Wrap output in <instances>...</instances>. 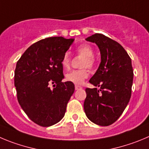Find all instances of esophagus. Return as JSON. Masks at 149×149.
Segmentation results:
<instances>
[{
    "mask_svg": "<svg viewBox=\"0 0 149 149\" xmlns=\"http://www.w3.org/2000/svg\"><path fill=\"white\" fill-rule=\"evenodd\" d=\"M82 86L79 85H75V90H79V89H81Z\"/></svg>",
    "mask_w": 149,
    "mask_h": 149,
    "instance_id": "obj_1",
    "label": "esophagus"
}]
</instances>
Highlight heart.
Segmentation results:
<instances>
[{
  "label": "heart",
  "instance_id": "obj_1",
  "mask_svg": "<svg viewBox=\"0 0 149 149\" xmlns=\"http://www.w3.org/2000/svg\"><path fill=\"white\" fill-rule=\"evenodd\" d=\"M77 52L80 55L84 57L81 63V67L84 69L74 70L69 72L65 76L68 81L72 82L75 84H81L88 77V71L86 68L92 69L95 65V58H94V51L91 46L88 44H84L79 46L77 49ZM61 65L64 69H69L71 65V58L68 52H65L61 60Z\"/></svg>",
  "mask_w": 149,
  "mask_h": 149
}]
</instances>
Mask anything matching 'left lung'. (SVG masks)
<instances>
[{
    "label": "left lung",
    "instance_id": "1",
    "mask_svg": "<svg viewBox=\"0 0 149 149\" xmlns=\"http://www.w3.org/2000/svg\"><path fill=\"white\" fill-rule=\"evenodd\" d=\"M86 40L98 46L101 62L89 80L100 89L86 88L84 111L91 122L107 126L120 117L131 98L132 60L120 43L102 34H95Z\"/></svg>",
    "mask_w": 149,
    "mask_h": 149
}]
</instances>
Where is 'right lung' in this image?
Wrapping results in <instances>:
<instances>
[{
    "mask_svg": "<svg viewBox=\"0 0 149 149\" xmlns=\"http://www.w3.org/2000/svg\"><path fill=\"white\" fill-rule=\"evenodd\" d=\"M74 39L52 37L30 46L16 64L15 86L17 100L26 115L38 125L48 127L64 117L74 91L64 78L61 60ZM50 84H54L53 90Z\"/></svg>",
    "mask_w": 149,
    "mask_h": 149,
    "instance_id": "right-lung-1",
    "label": "right lung"
}]
</instances>
